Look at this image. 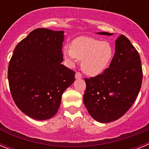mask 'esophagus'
Returning a JSON list of instances; mask_svg holds the SVG:
<instances>
[{"label":"esophagus","instance_id":"34e87169","mask_svg":"<svg viewBox=\"0 0 149 149\" xmlns=\"http://www.w3.org/2000/svg\"><path fill=\"white\" fill-rule=\"evenodd\" d=\"M75 78L76 79H81L82 78V74L80 72H76L75 74Z\"/></svg>","mask_w":149,"mask_h":149}]
</instances>
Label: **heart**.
Instances as JSON below:
<instances>
[{
    "mask_svg": "<svg viewBox=\"0 0 149 149\" xmlns=\"http://www.w3.org/2000/svg\"><path fill=\"white\" fill-rule=\"evenodd\" d=\"M63 54L71 63L82 61L81 68L88 76H96L104 72L114 55L109 42L90 37H79L72 41L71 48L65 46Z\"/></svg>",
    "mask_w": 149,
    "mask_h": 149,
    "instance_id": "heart-1",
    "label": "heart"
}]
</instances>
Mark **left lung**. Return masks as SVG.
<instances>
[{
    "label": "left lung",
    "mask_w": 149,
    "mask_h": 149,
    "mask_svg": "<svg viewBox=\"0 0 149 149\" xmlns=\"http://www.w3.org/2000/svg\"><path fill=\"white\" fill-rule=\"evenodd\" d=\"M99 35H112L109 32ZM143 70L140 55L123 35L115 42L111 62L100 74L85 78L84 103L91 117L97 122H112L130 109L142 85Z\"/></svg>",
    "instance_id": "left-lung-1"
}]
</instances>
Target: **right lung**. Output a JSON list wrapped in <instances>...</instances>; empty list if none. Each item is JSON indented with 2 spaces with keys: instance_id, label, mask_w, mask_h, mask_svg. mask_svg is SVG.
Segmentation results:
<instances>
[{
  "instance_id": "right-lung-1",
  "label": "right lung",
  "mask_w": 149,
  "mask_h": 149,
  "mask_svg": "<svg viewBox=\"0 0 149 149\" xmlns=\"http://www.w3.org/2000/svg\"><path fill=\"white\" fill-rule=\"evenodd\" d=\"M63 33L33 30L16 46L9 61L12 98L20 111L38 120L57 114L63 93L74 81L75 72L61 63Z\"/></svg>"
}]
</instances>
